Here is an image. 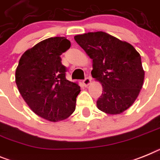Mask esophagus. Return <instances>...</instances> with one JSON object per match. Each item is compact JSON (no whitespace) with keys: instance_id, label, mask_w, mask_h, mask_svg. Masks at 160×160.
Here are the masks:
<instances>
[{"instance_id":"esophagus-1","label":"esophagus","mask_w":160,"mask_h":160,"mask_svg":"<svg viewBox=\"0 0 160 160\" xmlns=\"http://www.w3.org/2000/svg\"><path fill=\"white\" fill-rule=\"evenodd\" d=\"M82 82H83V84H84V85L86 86V87H87V86L89 85L90 83L91 82V78H86L84 79V80H83V81H82Z\"/></svg>"}]
</instances>
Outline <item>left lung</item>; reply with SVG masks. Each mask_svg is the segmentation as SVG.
<instances>
[{
  "instance_id": "left-lung-1",
  "label": "left lung",
  "mask_w": 160,
  "mask_h": 160,
  "mask_svg": "<svg viewBox=\"0 0 160 160\" xmlns=\"http://www.w3.org/2000/svg\"><path fill=\"white\" fill-rule=\"evenodd\" d=\"M93 61L92 77L103 87L97 108L107 114H120L132 106L143 85L141 56L125 41L103 31L74 36Z\"/></svg>"
}]
</instances>
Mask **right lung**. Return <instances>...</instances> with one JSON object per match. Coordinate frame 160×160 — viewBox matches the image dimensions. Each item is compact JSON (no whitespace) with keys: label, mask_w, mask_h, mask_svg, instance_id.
<instances>
[{"label":"right lung","mask_w":160,"mask_h":160,"mask_svg":"<svg viewBox=\"0 0 160 160\" xmlns=\"http://www.w3.org/2000/svg\"><path fill=\"white\" fill-rule=\"evenodd\" d=\"M65 37H52L28 49L19 60L15 82L22 97L39 117L65 120L74 112L80 87L67 80L60 56L70 48Z\"/></svg>","instance_id":"obj_1"}]
</instances>
